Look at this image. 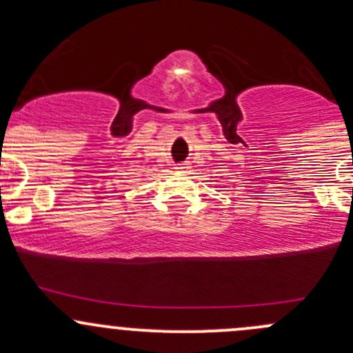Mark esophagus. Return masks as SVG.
<instances>
[{
    "label": "esophagus",
    "mask_w": 353,
    "mask_h": 353,
    "mask_svg": "<svg viewBox=\"0 0 353 353\" xmlns=\"http://www.w3.org/2000/svg\"><path fill=\"white\" fill-rule=\"evenodd\" d=\"M176 169L177 170H179V172H190V170H191V163H179V165H177L176 167Z\"/></svg>",
    "instance_id": "obj_1"
}]
</instances>
